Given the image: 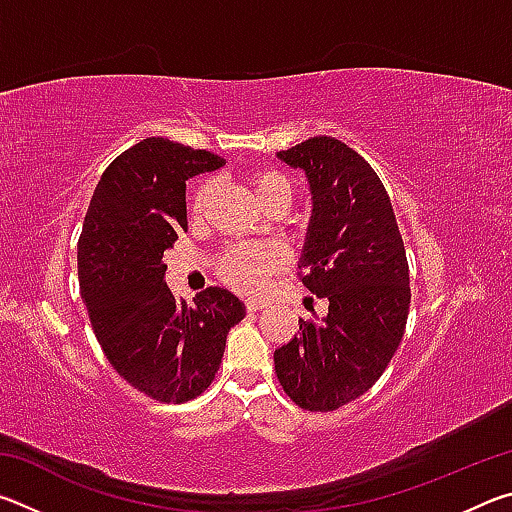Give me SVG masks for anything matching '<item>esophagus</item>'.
Listing matches in <instances>:
<instances>
[{"instance_id": "obj_1", "label": "esophagus", "mask_w": 512, "mask_h": 512, "mask_svg": "<svg viewBox=\"0 0 512 512\" xmlns=\"http://www.w3.org/2000/svg\"><path fill=\"white\" fill-rule=\"evenodd\" d=\"M266 305H268L266 300H255V298L246 300V309H248V311H259V309H264Z\"/></svg>"}]
</instances>
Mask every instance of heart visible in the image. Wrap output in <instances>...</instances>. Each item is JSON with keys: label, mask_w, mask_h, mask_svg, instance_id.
I'll use <instances>...</instances> for the list:
<instances>
[{"label": "heart", "mask_w": 512, "mask_h": 512, "mask_svg": "<svg viewBox=\"0 0 512 512\" xmlns=\"http://www.w3.org/2000/svg\"><path fill=\"white\" fill-rule=\"evenodd\" d=\"M250 192H253L255 201L264 207L271 205H284L289 207L291 203V183L287 176H282L280 171L273 169H262L250 173L248 178ZM212 185L203 183L194 192L192 198V214L201 216L207 198H210ZM284 250L277 244H237L230 246L225 253L219 257V275L221 280L241 293H255L264 287L268 282V275L280 271L284 266Z\"/></svg>", "instance_id": "1"}]
</instances>
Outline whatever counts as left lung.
Segmentation results:
<instances>
[{"mask_svg": "<svg viewBox=\"0 0 512 512\" xmlns=\"http://www.w3.org/2000/svg\"><path fill=\"white\" fill-rule=\"evenodd\" d=\"M305 171L311 216L302 284L327 298L320 323L300 320L296 339L275 350V372L300 409L334 411L381 377L409 316V264L391 198L370 164L320 135L277 153Z\"/></svg>", "mask_w": 512, "mask_h": 512, "instance_id": "1", "label": "left lung"}]
</instances>
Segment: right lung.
<instances>
[{"label": "right lung", "instance_id": "1", "mask_svg": "<svg viewBox=\"0 0 512 512\" xmlns=\"http://www.w3.org/2000/svg\"><path fill=\"white\" fill-rule=\"evenodd\" d=\"M223 164L210 151L146 137L103 171L83 221L79 282L94 334L112 368L158 402L201 395L230 327L246 316L228 289H205L189 307L164 282V250L187 230L185 183Z\"/></svg>", "mask_w": 512, "mask_h": 512}]
</instances>
